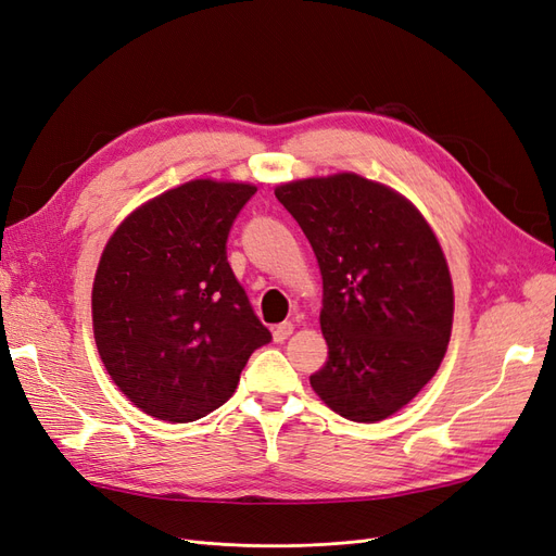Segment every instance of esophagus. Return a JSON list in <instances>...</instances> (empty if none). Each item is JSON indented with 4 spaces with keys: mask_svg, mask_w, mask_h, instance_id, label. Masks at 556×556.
Masks as SVG:
<instances>
[{
    "mask_svg": "<svg viewBox=\"0 0 556 556\" xmlns=\"http://www.w3.org/2000/svg\"><path fill=\"white\" fill-rule=\"evenodd\" d=\"M290 333H294V325H292V323L276 325V327H274V341H276V343H282L285 339H288Z\"/></svg>",
    "mask_w": 556,
    "mask_h": 556,
    "instance_id": "obj_1",
    "label": "esophagus"
}]
</instances>
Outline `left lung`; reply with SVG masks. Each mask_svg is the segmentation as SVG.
I'll return each mask as SVG.
<instances>
[{
  "mask_svg": "<svg viewBox=\"0 0 556 556\" xmlns=\"http://www.w3.org/2000/svg\"><path fill=\"white\" fill-rule=\"evenodd\" d=\"M323 274L319 327L329 359L313 392L352 422H380L435 376L454 290L431 225L390 185L341 172L276 188Z\"/></svg>",
  "mask_w": 556,
  "mask_h": 556,
  "instance_id": "8db88e82",
  "label": "left lung"
}]
</instances>
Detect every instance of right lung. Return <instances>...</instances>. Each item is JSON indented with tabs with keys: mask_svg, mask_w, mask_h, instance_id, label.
Listing matches in <instances>:
<instances>
[{
	"mask_svg": "<svg viewBox=\"0 0 556 556\" xmlns=\"http://www.w3.org/2000/svg\"><path fill=\"white\" fill-rule=\"evenodd\" d=\"M252 182L194 178L134 208L104 245L92 331L111 380L164 422H194L237 392L271 341L227 262Z\"/></svg>",
	"mask_w": 556,
	"mask_h": 556,
	"instance_id": "add662e5",
	"label": "right lung"
}]
</instances>
